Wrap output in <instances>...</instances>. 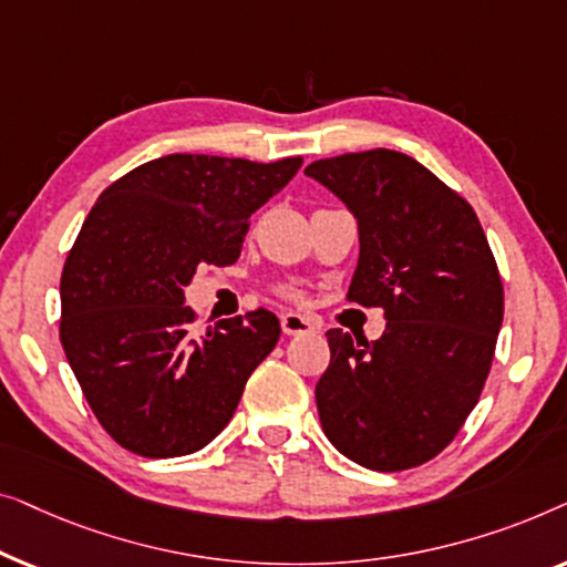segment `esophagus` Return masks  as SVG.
Wrapping results in <instances>:
<instances>
[{
	"label": "esophagus",
	"instance_id": "obj_1",
	"mask_svg": "<svg viewBox=\"0 0 567 567\" xmlns=\"http://www.w3.org/2000/svg\"><path fill=\"white\" fill-rule=\"evenodd\" d=\"M280 326L287 337H300V333H316V321L308 316H300V313H285L280 318Z\"/></svg>",
	"mask_w": 567,
	"mask_h": 567
}]
</instances>
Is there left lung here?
Returning <instances> with one entry per match:
<instances>
[{
    "label": "left lung",
    "instance_id": "1",
    "mask_svg": "<svg viewBox=\"0 0 567 567\" xmlns=\"http://www.w3.org/2000/svg\"><path fill=\"white\" fill-rule=\"evenodd\" d=\"M308 177L360 230L347 298L385 310L378 341L326 333L316 405L329 442L395 473L432 460L475 409L504 323V285L473 207L416 158L390 148L321 158Z\"/></svg>",
    "mask_w": 567,
    "mask_h": 567
}]
</instances>
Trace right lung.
<instances>
[{"instance_id": "add662e5", "label": "right lung", "mask_w": 567, "mask_h": 567, "mask_svg": "<svg viewBox=\"0 0 567 567\" xmlns=\"http://www.w3.org/2000/svg\"><path fill=\"white\" fill-rule=\"evenodd\" d=\"M302 166L169 154L113 182L79 230L61 275V344L94 416L143 457L213 442L280 339L269 310L226 318L203 337L185 287L200 265L238 259L251 213Z\"/></svg>"}]
</instances>
